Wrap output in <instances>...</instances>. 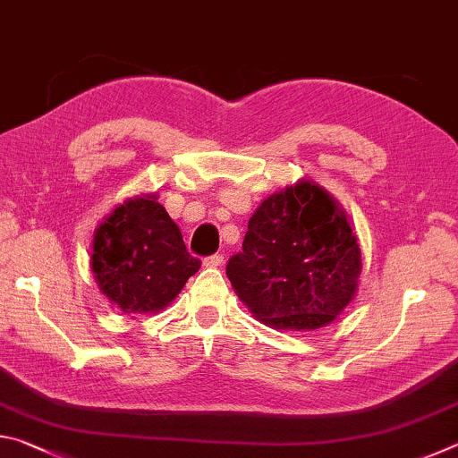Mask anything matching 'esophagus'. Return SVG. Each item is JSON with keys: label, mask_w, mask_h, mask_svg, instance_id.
Wrapping results in <instances>:
<instances>
[{"label": "esophagus", "mask_w": 458, "mask_h": 458, "mask_svg": "<svg viewBox=\"0 0 458 458\" xmlns=\"http://www.w3.org/2000/svg\"><path fill=\"white\" fill-rule=\"evenodd\" d=\"M222 262H224V257H222V254H212V257H206V259H204V267L216 268V267H220Z\"/></svg>", "instance_id": "obj_1"}]
</instances>
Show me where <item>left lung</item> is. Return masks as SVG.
<instances>
[{"label":"left lung","mask_w":458,"mask_h":458,"mask_svg":"<svg viewBox=\"0 0 458 458\" xmlns=\"http://www.w3.org/2000/svg\"><path fill=\"white\" fill-rule=\"evenodd\" d=\"M361 252L327 191L299 182L248 220L242 250L226 265L238 297L278 329H319L353 299Z\"/></svg>","instance_id":"left-lung-1"}]
</instances>
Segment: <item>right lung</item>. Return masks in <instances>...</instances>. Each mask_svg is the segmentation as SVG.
I'll list each match as a JSON object with an SVG mask.
<instances>
[{
  "label": "right lung",
  "instance_id": "obj_1",
  "mask_svg": "<svg viewBox=\"0 0 458 458\" xmlns=\"http://www.w3.org/2000/svg\"><path fill=\"white\" fill-rule=\"evenodd\" d=\"M155 196L119 206L92 242V273L113 305L125 313H153L177 297L199 259Z\"/></svg>",
  "mask_w": 458,
  "mask_h": 458
}]
</instances>
